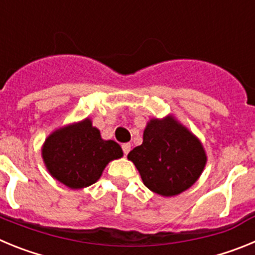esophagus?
I'll list each match as a JSON object with an SVG mask.
<instances>
[{
  "label": "esophagus",
  "instance_id": "1",
  "mask_svg": "<svg viewBox=\"0 0 255 255\" xmlns=\"http://www.w3.org/2000/svg\"><path fill=\"white\" fill-rule=\"evenodd\" d=\"M130 149H131V144L130 143H125L123 144V150H124V154L128 155V153L130 152Z\"/></svg>",
  "mask_w": 255,
  "mask_h": 255
}]
</instances>
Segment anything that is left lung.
<instances>
[{
	"instance_id": "left-lung-1",
	"label": "left lung",
	"mask_w": 255,
	"mask_h": 255,
	"mask_svg": "<svg viewBox=\"0 0 255 255\" xmlns=\"http://www.w3.org/2000/svg\"><path fill=\"white\" fill-rule=\"evenodd\" d=\"M140 173L144 185L163 197L190 188L206 166L200 141L172 117L150 120L143 144L128 154Z\"/></svg>"
}]
</instances>
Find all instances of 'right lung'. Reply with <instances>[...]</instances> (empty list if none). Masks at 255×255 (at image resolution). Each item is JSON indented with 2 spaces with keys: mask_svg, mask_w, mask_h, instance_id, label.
<instances>
[{
  "mask_svg": "<svg viewBox=\"0 0 255 255\" xmlns=\"http://www.w3.org/2000/svg\"><path fill=\"white\" fill-rule=\"evenodd\" d=\"M42 155L52 176L69 188L82 189L100 179L108 162L123 157V149L116 141L103 140L85 119L49 135Z\"/></svg>",
  "mask_w": 255,
  "mask_h": 255,
  "instance_id": "add662e5",
  "label": "right lung"
}]
</instances>
